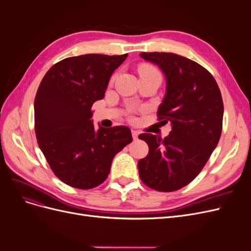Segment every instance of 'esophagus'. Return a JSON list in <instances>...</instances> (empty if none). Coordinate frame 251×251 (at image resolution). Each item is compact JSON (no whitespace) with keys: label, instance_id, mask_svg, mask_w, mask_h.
Segmentation results:
<instances>
[{"label":"esophagus","instance_id":"34e87169","mask_svg":"<svg viewBox=\"0 0 251 251\" xmlns=\"http://www.w3.org/2000/svg\"><path fill=\"white\" fill-rule=\"evenodd\" d=\"M138 135H139V132L136 131V130H132V136H133V139L136 140L138 138Z\"/></svg>","mask_w":251,"mask_h":251}]
</instances>
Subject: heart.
<instances>
[{"mask_svg": "<svg viewBox=\"0 0 251 251\" xmlns=\"http://www.w3.org/2000/svg\"><path fill=\"white\" fill-rule=\"evenodd\" d=\"M139 72L140 74L142 73H150V72H158L155 68L153 66L151 65H142L140 68H139Z\"/></svg>", "mask_w": 251, "mask_h": 251, "instance_id": "heart-1", "label": "heart"}]
</instances>
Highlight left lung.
Masks as SVG:
<instances>
[{
	"instance_id": "1",
	"label": "left lung",
	"mask_w": 251,
	"mask_h": 251,
	"mask_svg": "<svg viewBox=\"0 0 251 251\" xmlns=\"http://www.w3.org/2000/svg\"><path fill=\"white\" fill-rule=\"evenodd\" d=\"M160 68L165 95L157 115L172 124L165 138L144 133L149 154L138 161L139 177L159 192H174L192 182L206 164L222 133L223 100L214 76L199 64L175 53L142 52Z\"/></svg>"
}]
</instances>
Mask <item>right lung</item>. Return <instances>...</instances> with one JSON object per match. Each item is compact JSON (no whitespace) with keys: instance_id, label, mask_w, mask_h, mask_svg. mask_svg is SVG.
<instances>
[{"instance_id":"1","label":"right lung","mask_w":251,"mask_h":251,"mask_svg":"<svg viewBox=\"0 0 251 251\" xmlns=\"http://www.w3.org/2000/svg\"><path fill=\"white\" fill-rule=\"evenodd\" d=\"M127 54H85L52 66L34 100L37 143L64 183L90 189L107 179L113 158L133 141L119 126L95 128L92 105L102 100L113 72Z\"/></svg>"}]
</instances>
